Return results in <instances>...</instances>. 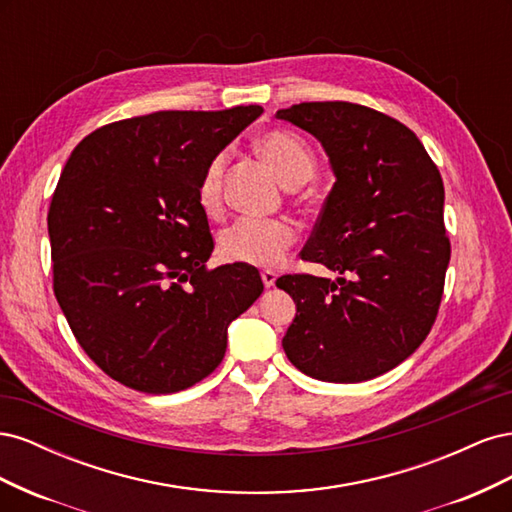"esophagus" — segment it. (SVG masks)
<instances>
[{"instance_id": "34e87169", "label": "esophagus", "mask_w": 512, "mask_h": 512, "mask_svg": "<svg viewBox=\"0 0 512 512\" xmlns=\"http://www.w3.org/2000/svg\"><path fill=\"white\" fill-rule=\"evenodd\" d=\"M260 277H262V284H265L267 288H273V286H275V280H277V273H275V271L265 269V271L260 273Z\"/></svg>"}]
</instances>
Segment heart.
Returning <instances> with one entry per match:
<instances>
[{
  "label": "heart",
  "mask_w": 512,
  "mask_h": 512,
  "mask_svg": "<svg viewBox=\"0 0 512 512\" xmlns=\"http://www.w3.org/2000/svg\"><path fill=\"white\" fill-rule=\"evenodd\" d=\"M254 147L288 188L301 185L314 175L316 153L297 134L288 130H269L256 138ZM224 168L226 156L218 153L209 160L198 181V205L209 215L220 213L222 209ZM294 241H297V228L288 220L245 218L222 232L220 252L230 262L275 267L286 258Z\"/></svg>",
  "instance_id": "heart-1"
}]
</instances>
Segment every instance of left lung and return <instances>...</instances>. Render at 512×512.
I'll list each match as a JSON object with an SVG mask.
<instances>
[{"mask_svg": "<svg viewBox=\"0 0 512 512\" xmlns=\"http://www.w3.org/2000/svg\"><path fill=\"white\" fill-rule=\"evenodd\" d=\"M275 117L314 134L337 177L301 258L339 273L275 282L297 303L282 346L324 382H363L397 367L436 322L451 241L444 183L404 123L352 102H301Z\"/></svg>", "mask_w": 512, "mask_h": 512, "instance_id": "1", "label": "left lung"}]
</instances>
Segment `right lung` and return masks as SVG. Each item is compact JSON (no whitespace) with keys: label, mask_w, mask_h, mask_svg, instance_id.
Returning a JSON list of instances; mask_svg holds the SVG:
<instances>
[{"label":"right lung","mask_w":512,"mask_h":512,"mask_svg":"<svg viewBox=\"0 0 512 512\" xmlns=\"http://www.w3.org/2000/svg\"><path fill=\"white\" fill-rule=\"evenodd\" d=\"M262 113L158 111L74 147L49 207L53 290L76 342L106 376L166 395L218 367L228 324L265 290L258 269H209L196 188L209 160Z\"/></svg>","instance_id":"right-lung-1"}]
</instances>
